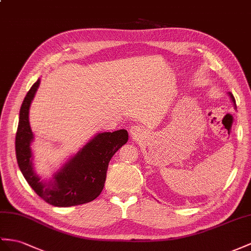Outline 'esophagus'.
I'll return each instance as SVG.
<instances>
[{"label": "esophagus", "instance_id": "esophagus-1", "mask_svg": "<svg viewBox=\"0 0 251 251\" xmlns=\"http://www.w3.org/2000/svg\"><path fill=\"white\" fill-rule=\"evenodd\" d=\"M130 134L133 139H137L142 134V129H141V127L133 125L130 127Z\"/></svg>", "mask_w": 251, "mask_h": 251}]
</instances>
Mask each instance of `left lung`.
I'll return each instance as SVG.
<instances>
[{
	"mask_svg": "<svg viewBox=\"0 0 251 251\" xmlns=\"http://www.w3.org/2000/svg\"><path fill=\"white\" fill-rule=\"evenodd\" d=\"M229 95H230V98H231V100L233 101V104H234V107H236V105H235V100H234V98H233V95L231 94L230 92H229Z\"/></svg>",
	"mask_w": 251,
	"mask_h": 251,
	"instance_id": "1",
	"label": "left lung"
}]
</instances>
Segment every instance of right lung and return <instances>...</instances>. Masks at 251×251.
I'll return each instance as SVG.
<instances>
[{
    "label": "right lung",
    "mask_w": 251,
    "mask_h": 251,
    "mask_svg": "<svg viewBox=\"0 0 251 251\" xmlns=\"http://www.w3.org/2000/svg\"><path fill=\"white\" fill-rule=\"evenodd\" d=\"M40 79H38L24 98L20 109L16 134V156L18 165L38 196L55 207H71L87 203L98 197L106 181L108 164L111 158L128 141L125 129L100 132L56 172L53 180H40L33 166L30 145L34 140L29 125V107Z\"/></svg>",
    "instance_id": "obj_1"
}]
</instances>
